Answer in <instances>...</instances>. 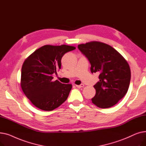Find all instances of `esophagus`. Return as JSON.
<instances>
[{
	"label": "esophagus",
	"instance_id": "1",
	"mask_svg": "<svg viewBox=\"0 0 146 146\" xmlns=\"http://www.w3.org/2000/svg\"><path fill=\"white\" fill-rule=\"evenodd\" d=\"M83 86H84V84H80V85H76V87H77L78 88H81Z\"/></svg>",
	"mask_w": 146,
	"mask_h": 146
}]
</instances>
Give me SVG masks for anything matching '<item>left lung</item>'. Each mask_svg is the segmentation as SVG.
I'll use <instances>...</instances> for the list:
<instances>
[{"label":"left lung","mask_w":146,"mask_h":146,"mask_svg":"<svg viewBox=\"0 0 146 146\" xmlns=\"http://www.w3.org/2000/svg\"><path fill=\"white\" fill-rule=\"evenodd\" d=\"M79 50L88 59L92 73L99 74L94 86L96 94L92 103L101 108L115 105L127 94L131 70L126 60L111 46L98 41L79 44Z\"/></svg>","instance_id":"1"}]
</instances>
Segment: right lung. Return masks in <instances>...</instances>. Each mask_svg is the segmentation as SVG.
Masks as SVG:
<instances>
[{
	"mask_svg": "<svg viewBox=\"0 0 146 146\" xmlns=\"http://www.w3.org/2000/svg\"><path fill=\"white\" fill-rule=\"evenodd\" d=\"M75 49L67 45H45L25 60L21 86L25 96L38 108L52 111L66 101L72 85L57 80L52 81V75L61 68V60L64 54Z\"/></svg>",
	"mask_w": 146,
	"mask_h": 146,
	"instance_id": "add662e5",
	"label": "right lung"
}]
</instances>
